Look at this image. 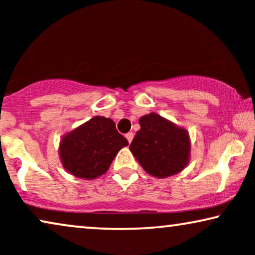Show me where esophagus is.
I'll return each mask as SVG.
<instances>
[{"mask_svg":"<svg viewBox=\"0 0 255 255\" xmlns=\"http://www.w3.org/2000/svg\"><path fill=\"white\" fill-rule=\"evenodd\" d=\"M125 137H127L128 142H131L132 139H133V133H132V132H128V133L125 134Z\"/></svg>","mask_w":255,"mask_h":255,"instance_id":"1","label":"esophagus"}]
</instances>
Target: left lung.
Returning a JSON list of instances; mask_svg holds the SVG:
<instances>
[{"instance_id":"obj_1","label":"left lung","mask_w":255,"mask_h":255,"mask_svg":"<svg viewBox=\"0 0 255 255\" xmlns=\"http://www.w3.org/2000/svg\"><path fill=\"white\" fill-rule=\"evenodd\" d=\"M139 124L130 149L142 168L155 177L181 172L189 161L188 132L154 113L142 116Z\"/></svg>"}]
</instances>
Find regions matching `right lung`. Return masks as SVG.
I'll use <instances>...</instances> for the list:
<instances>
[{"mask_svg":"<svg viewBox=\"0 0 255 255\" xmlns=\"http://www.w3.org/2000/svg\"><path fill=\"white\" fill-rule=\"evenodd\" d=\"M127 145L113 120L95 116L62 138L59 153L69 173L93 180L109 169L118 151Z\"/></svg>","mask_w":255,"mask_h":255,"instance_id":"1","label":"right lung"}]
</instances>
